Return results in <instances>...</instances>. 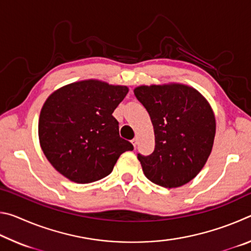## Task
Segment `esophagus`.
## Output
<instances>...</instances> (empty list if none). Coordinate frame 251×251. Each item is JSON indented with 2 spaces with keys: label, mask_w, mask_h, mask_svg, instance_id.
<instances>
[{
  "label": "esophagus",
  "mask_w": 251,
  "mask_h": 251,
  "mask_svg": "<svg viewBox=\"0 0 251 251\" xmlns=\"http://www.w3.org/2000/svg\"><path fill=\"white\" fill-rule=\"evenodd\" d=\"M130 142H131V144H133L134 147H136V145H137V138H133Z\"/></svg>",
  "instance_id": "34e87169"
}]
</instances>
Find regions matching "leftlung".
Wrapping results in <instances>:
<instances>
[{"instance_id":"8db88e82","label":"left lung","mask_w":251,"mask_h":251,"mask_svg":"<svg viewBox=\"0 0 251 251\" xmlns=\"http://www.w3.org/2000/svg\"><path fill=\"white\" fill-rule=\"evenodd\" d=\"M134 94L150 114L155 150L138 154L151 182L176 188L196 177L209 157L216 135L210 104L196 88L180 83L141 85Z\"/></svg>"}]
</instances>
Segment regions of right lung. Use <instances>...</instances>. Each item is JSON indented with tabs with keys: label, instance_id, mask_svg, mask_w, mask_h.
<instances>
[{
	"label": "right lung",
	"instance_id": "add662e5",
	"mask_svg": "<svg viewBox=\"0 0 251 251\" xmlns=\"http://www.w3.org/2000/svg\"><path fill=\"white\" fill-rule=\"evenodd\" d=\"M128 87L100 79L67 84L46 99L39 118V139L50 165L71 181L88 184L112 173L123 152L133 151L121 138L112 114Z\"/></svg>",
	"mask_w": 251,
	"mask_h": 251
}]
</instances>
